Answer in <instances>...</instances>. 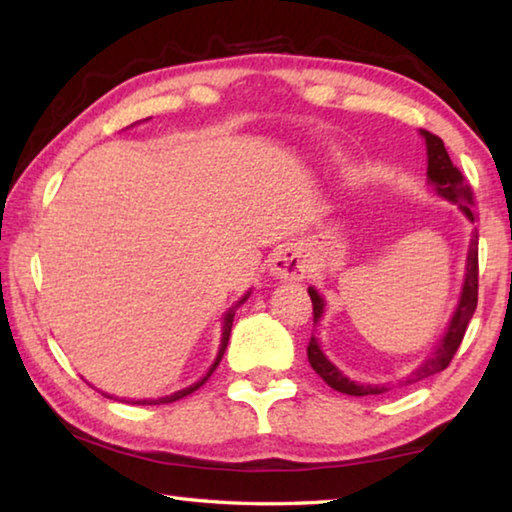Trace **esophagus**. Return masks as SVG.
Wrapping results in <instances>:
<instances>
[{
    "instance_id": "34e87169",
    "label": "esophagus",
    "mask_w": 512,
    "mask_h": 512,
    "mask_svg": "<svg viewBox=\"0 0 512 512\" xmlns=\"http://www.w3.org/2000/svg\"><path fill=\"white\" fill-rule=\"evenodd\" d=\"M271 275L275 280L300 282L307 275V255L298 244H284L271 257Z\"/></svg>"
}]
</instances>
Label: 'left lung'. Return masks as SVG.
<instances>
[{
	"label": "left lung",
	"instance_id": "obj_1",
	"mask_svg": "<svg viewBox=\"0 0 512 512\" xmlns=\"http://www.w3.org/2000/svg\"><path fill=\"white\" fill-rule=\"evenodd\" d=\"M420 135L427 142V178L429 185H433L438 196L447 198L449 203H456L461 207V212L467 216V219L474 221V212H472V189L470 185H465L463 173L454 167V162L449 160V153L445 149L443 140L438 135H433L429 131H420ZM309 298L311 305H314V325L323 316L325 309V300L318 296V291L314 287H309ZM476 300H479V235H474L470 241V250H467V264H465V282H463V291H461V300H458V307L454 311L452 320H449V327L443 336V341L436 348V352L422 363V366L415 368L409 377L402 381V386L415 384V381L427 379L431 375H438L443 372L449 363H452L454 354L461 345L467 323H470L476 309ZM307 357L311 368H314L327 386H332L334 391L345 393V395H354V397H363V395H379L386 393V386H370V384H357L350 377H345L343 372L329 361L323 350H320L318 339L311 334L309 345H307Z\"/></svg>",
	"mask_w": 512,
	"mask_h": 512
}]
</instances>
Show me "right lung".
Segmentation results:
<instances>
[{
  "mask_svg": "<svg viewBox=\"0 0 512 512\" xmlns=\"http://www.w3.org/2000/svg\"><path fill=\"white\" fill-rule=\"evenodd\" d=\"M248 296L250 293H246L244 298H241L235 307H232L228 314H225V318H223V339H221V348H219V354H216V359H214V363H212V368L207 370V375L201 379V381H196V384H192V386H187V388H183V391H178V393H173V395H167V397H160V400H137V402H133V404H169V402H176V400H183V397H187L189 393H194L196 388H201L207 379H210V375L212 372L216 370V366H219V361H221V357H223V352H225V348H228V339H230V329H232V320H235V311H237V307L239 305H244V302L248 300ZM106 395V393H103ZM106 397H110V395H106Z\"/></svg>",
  "mask_w": 512,
  "mask_h": 512,
  "instance_id": "add662e5",
  "label": "right lung"
}]
</instances>
